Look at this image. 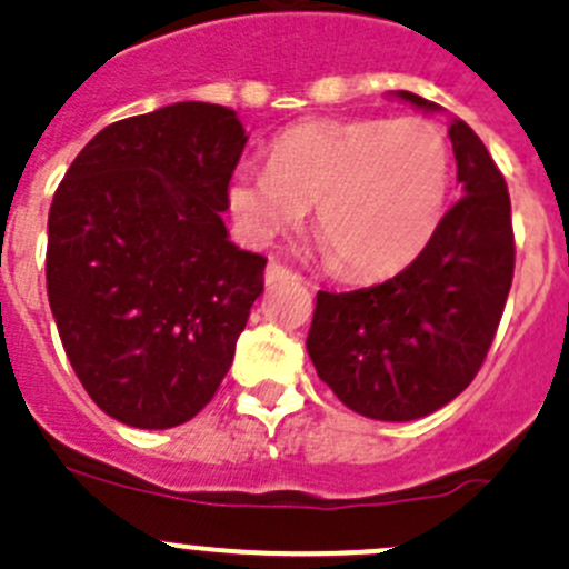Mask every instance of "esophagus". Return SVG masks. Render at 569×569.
I'll return each mask as SVG.
<instances>
[{
  "instance_id": "obj_1",
  "label": "esophagus",
  "mask_w": 569,
  "mask_h": 569,
  "mask_svg": "<svg viewBox=\"0 0 569 569\" xmlns=\"http://www.w3.org/2000/svg\"><path fill=\"white\" fill-rule=\"evenodd\" d=\"M284 279H296V271H290V268L282 266V262L271 260L266 268V284H277V282H284Z\"/></svg>"
}]
</instances>
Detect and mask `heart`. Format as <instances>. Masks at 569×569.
<instances>
[{"label":"heart","mask_w":569,"mask_h":569,"mask_svg":"<svg viewBox=\"0 0 569 569\" xmlns=\"http://www.w3.org/2000/svg\"><path fill=\"white\" fill-rule=\"evenodd\" d=\"M451 149L426 118L309 121L271 143L268 168L240 166L227 201L249 238H277L315 204L335 266L379 279L415 260L446 212Z\"/></svg>","instance_id":"heart-1"}]
</instances>
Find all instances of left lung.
Listing matches in <instances>:
<instances>
[{"instance_id": "left-lung-1", "label": "left lung", "mask_w": 569, "mask_h": 569, "mask_svg": "<svg viewBox=\"0 0 569 569\" xmlns=\"http://www.w3.org/2000/svg\"><path fill=\"white\" fill-rule=\"evenodd\" d=\"M418 110L442 107L396 91ZM462 199L398 277L318 292L307 351L320 381L353 412L407 423L451 403L473 381L515 277L511 201L481 138L451 118Z\"/></svg>"}]
</instances>
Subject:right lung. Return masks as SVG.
Instances as JSON below:
<instances>
[{
  "instance_id": "1",
  "label": "right lung",
  "mask_w": 569,
  "mask_h": 569,
  "mask_svg": "<svg viewBox=\"0 0 569 569\" xmlns=\"http://www.w3.org/2000/svg\"><path fill=\"white\" fill-rule=\"evenodd\" d=\"M246 140L229 107L177 101L101 129L54 193L49 307L77 379L118 423L196 418L232 365L268 262L221 218Z\"/></svg>"
}]
</instances>
